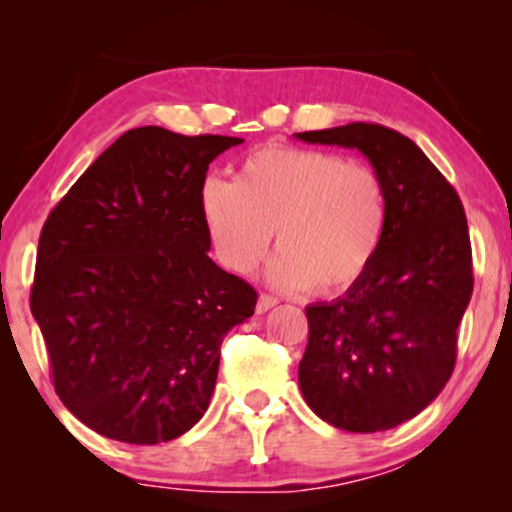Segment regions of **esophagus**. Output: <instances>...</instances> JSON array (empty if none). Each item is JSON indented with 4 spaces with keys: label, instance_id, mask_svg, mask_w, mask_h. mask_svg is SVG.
<instances>
[{
    "label": "esophagus",
    "instance_id": "34e87169",
    "mask_svg": "<svg viewBox=\"0 0 512 512\" xmlns=\"http://www.w3.org/2000/svg\"><path fill=\"white\" fill-rule=\"evenodd\" d=\"M277 303H279V300L275 296H270V293H261V296H258V303H256V312L258 314L268 312L270 307H275Z\"/></svg>",
    "mask_w": 512,
    "mask_h": 512
}]
</instances>
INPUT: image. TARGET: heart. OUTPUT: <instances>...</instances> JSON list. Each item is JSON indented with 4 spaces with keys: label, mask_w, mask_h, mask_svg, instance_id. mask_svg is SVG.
Segmentation results:
<instances>
[{
    "label": "heart",
    "mask_w": 512,
    "mask_h": 512,
    "mask_svg": "<svg viewBox=\"0 0 512 512\" xmlns=\"http://www.w3.org/2000/svg\"><path fill=\"white\" fill-rule=\"evenodd\" d=\"M200 216L216 258L249 275L268 256L279 289H349L366 275L387 228V188L366 163L270 144L242 160L235 181L207 177Z\"/></svg>",
    "instance_id": "1"
}]
</instances>
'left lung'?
I'll return each instance as SVG.
<instances>
[{
  "label": "left lung",
  "instance_id": "8db88e82",
  "mask_svg": "<svg viewBox=\"0 0 512 512\" xmlns=\"http://www.w3.org/2000/svg\"><path fill=\"white\" fill-rule=\"evenodd\" d=\"M296 137L359 149L387 188V228L373 265L345 296L305 307L300 391L335 429H394L443 391L457 361V328L473 293L464 205L424 151L384 125Z\"/></svg>",
  "mask_w": 512,
  "mask_h": 512
}]
</instances>
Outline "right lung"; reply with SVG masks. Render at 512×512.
<instances>
[{
    "label": "right lung",
    "instance_id": "1",
    "mask_svg": "<svg viewBox=\"0 0 512 512\" xmlns=\"http://www.w3.org/2000/svg\"><path fill=\"white\" fill-rule=\"evenodd\" d=\"M240 137L158 125L116 139L41 228L30 310L55 394L100 436L179 438L205 415L221 342L256 291L209 258L200 186Z\"/></svg>",
    "mask_w": 512,
    "mask_h": 512
}]
</instances>
